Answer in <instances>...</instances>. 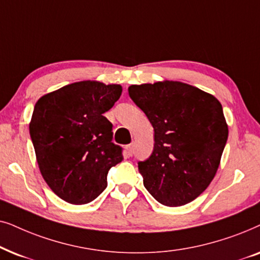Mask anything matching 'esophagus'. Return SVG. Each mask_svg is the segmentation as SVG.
I'll list each match as a JSON object with an SVG mask.
<instances>
[{
    "label": "esophagus",
    "mask_w": 260,
    "mask_h": 260,
    "mask_svg": "<svg viewBox=\"0 0 260 260\" xmlns=\"http://www.w3.org/2000/svg\"><path fill=\"white\" fill-rule=\"evenodd\" d=\"M126 154L128 157H131V155L133 154V145H127L126 146Z\"/></svg>",
    "instance_id": "34e87169"
}]
</instances>
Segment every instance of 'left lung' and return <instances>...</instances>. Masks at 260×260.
Here are the masks:
<instances>
[{"label": "left lung", "mask_w": 260, "mask_h": 260, "mask_svg": "<svg viewBox=\"0 0 260 260\" xmlns=\"http://www.w3.org/2000/svg\"><path fill=\"white\" fill-rule=\"evenodd\" d=\"M128 94L154 129L153 152L138 162L144 186L164 206L191 202L215 177L227 143L219 100L177 81L131 85Z\"/></svg>", "instance_id": "8db88e82"}]
</instances>
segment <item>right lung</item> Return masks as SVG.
Listing matches in <instances>:
<instances>
[{
    "label": "right lung",
    "mask_w": 260,
    "mask_h": 260,
    "mask_svg": "<svg viewBox=\"0 0 260 260\" xmlns=\"http://www.w3.org/2000/svg\"><path fill=\"white\" fill-rule=\"evenodd\" d=\"M122 92L120 84L71 83L41 96L29 122L41 176L71 205L91 202L107 188L110 168L122 160L112 143L113 124L103 114Z\"/></svg>",
    "instance_id": "right-lung-1"
}]
</instances>
